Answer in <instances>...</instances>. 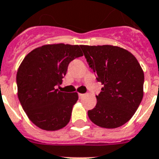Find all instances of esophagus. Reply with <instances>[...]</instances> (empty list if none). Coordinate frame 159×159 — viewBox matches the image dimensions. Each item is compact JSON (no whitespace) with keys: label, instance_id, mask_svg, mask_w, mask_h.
<instances>
[{"label":"esophagus","instance_id":"1","mask_svg":"<svg viewBox=\"0 0 159 159\" xmlns=\"http://www.w3.org/2000/svg\"><path fill=\"white\" fill-rule=\"evenodd\" d=\"M78 96H79V99H82L85 96V94H78Z\"/></svg>","mask_w":159,"mask_h":159}]
</instances>
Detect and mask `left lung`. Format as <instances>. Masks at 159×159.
Listing matches in <instances>:
<instances>
[{
	"mask_svg": "<svg viewBox=\"0 0 159 159\" xmlns=\"http://www.w3.org/2000/svg\"><path fill=\"white\" fill-rule=\"evenodd\" d=\"M89 67L103 87L88 116L104 128H117L131 119L143 98L144 73L132 54L118 46H81Z\"/></svg>",
	"mask_w": 159,
	"mask_h": 159,
	"instance_id": "1",
	"label": "left lung"
}]
</instances>
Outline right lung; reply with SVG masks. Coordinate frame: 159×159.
Listing matches in <instances>:
<instances>
[{
    "label": "right lung",
    "instance_id": "add662e5",
    "mask_svg": "<svg viewBox=\"0 0 159 159\" xmlns=\"http://www.w3.org/2000/svg\"><path fill=\"white\" fill-rule=\"evenodd\" d=\"M83 54L79 46L46 45L31 51L17 72L18 97L28 118L39 128L56 131L68 124L77 92L59 91L68 64Z\"/></svg>",
    "mask_w": 159,
    "mask_h": 159
}]
</instances>
